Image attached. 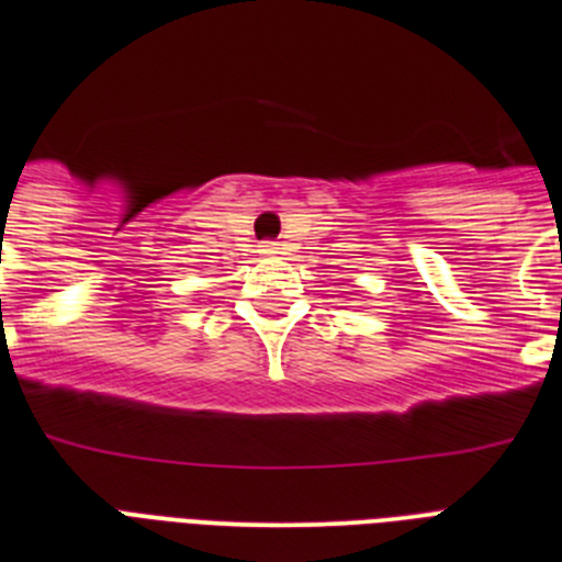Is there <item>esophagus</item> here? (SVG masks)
Here are the masks:
<instances>
[{
	"label": "esophagus",
	"instance_id": "esophagus-1",
	"mask_svg": "<svg viewBox=\"0 0 562 562\" xmlns=\"http://www.w3.org/2000/svg\"><path fill=\"white\" fill-rule=\"evenodd\" d=\"M260 251L262 255H277V244H262Z\"/></svg>",
	"mask_w": 562,
	"mask_h": 562
}]
</instances>
